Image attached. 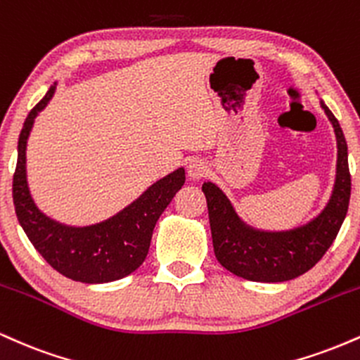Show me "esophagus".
I'll list each match as a JSON object with an SVG mask.
<instances>
[{
	"label": "esophagus",
	"instance_id": "1",
	"mask_svg": "<svg viewBox=\"0 0 360 360\" xmlns=\"http://www.w3.org/2000/svg\"><path fill=\"white\" fill-rule=\"evenodd\" d=\"M206 174H208V166H206L203 160L194 159L189 162L188 176L191 177V179H201V177H205Z\"/></svg>",
	"mask_w": 360,
	"mask_h": 360
}]
</instances>
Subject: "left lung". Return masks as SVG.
<instances>
[{"label": "left lung", "instance_id": "left-lung-1", "mask_svg": "<svg viewBox=\"0 0 360 360\" xmlns=\"http://www.w3.org/2000/svg\"><path fill=\"white\" fill-rule=\"evenodd\" d=\"M320 105L337 137V174L328 203L307 225L284 232L257 230L238 217L217 184L210 181L203 184L214 255L226 271L238 278L257 283H283L298 278L323 257L345 220L350 200L347 142L338 120L323 101Z\"/></svg>", "mask_w": 360, "mask_h": 360}]
</instances>
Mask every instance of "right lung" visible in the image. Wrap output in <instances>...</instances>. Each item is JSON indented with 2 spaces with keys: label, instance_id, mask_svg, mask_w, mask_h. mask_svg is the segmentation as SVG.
<instances>
[{
  "label": "right lung",
  "instance_id": "obj_1",
  "mask_svg": "<svg viewBox=\"0 0 360 360\" xmlns=\"http://www.w3.org/2000/svg\"><path fill=\"white\" fill-rule=\"evenodd\" d=\"M53 82L47 94L25 120L18 139V160L13 176V203L20 225L39 254L65 278L100 284L131 274L142 266L150 247L159 217L183 188L184 167L159 179L134 203L108 220L88 226L59 223L37 208L27 181V142L37 115L56 93Z\"/></svg>",
  "mask_w": 360,
  "mask_h": 360
}]
</instances>
